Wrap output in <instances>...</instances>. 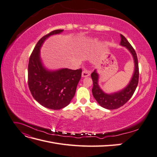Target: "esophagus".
I'll use <instances>...</instances> for the list:
<instances>
[{
    "instance_id": "esophagus-1",
    "label": "esophagus",
    "mask_w": 157,
    "mask_h": 157,
    "mask_svg": "<svg viewBox=\"0 0 157 157\" xmlns=\"http://www.w3.org/2000/svg\"><path fill=\"white\" fill-rule=\"evenodd\" d=\"M90 75V71H88V70H86V69H85V70H84V71H82V77H89Z\"/></svg>"
}]
</instances>
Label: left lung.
<instances>
[{
    "label": "left lung",
    "instance_id": "1",
    "mask_svg": "<svg viewBox=\"0 0 157 157\" xmlns=\"http://www.w3.org/2000/svg\"><path fill=\"white\" fill-rule=\"evenodd\" d=\"M120 45L126 47V48L130 52L134 62V71L132 75L130 81L127 86L122 90L111 94L105 93L99 85V74L97 70L95 69L91 74L93 81L92 94L99 105L107 109H115L124 105L129 100L134 94L138 84L139 80V67L137 55L134 49L127 40L126 38L121 34Z\"/></svg>",
    "mask_w": 157,
    "mask_h": 157
}]
</instances>
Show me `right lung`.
<instances>
[{
	"label": "right lung",
	"mask_w": 157,
	"mask_h": 157,
	"mask_svg": "<svg viewBox=\"0 0 157 157\" xmlns=\"http://www.w3.org/2000/svg\"><path fill=\"white\" fill-rule=\"evenodd\" d=\"M63 31L55 30L42 37L33 50L28 65V85L33 97L41 105L54 110L62 109L70 103L82 73L80 69L49 70L42 63L40 48L44 41L50 36Z\"/></svg>",
	"instance_id": "obj_1"
}]
</instances>
